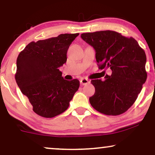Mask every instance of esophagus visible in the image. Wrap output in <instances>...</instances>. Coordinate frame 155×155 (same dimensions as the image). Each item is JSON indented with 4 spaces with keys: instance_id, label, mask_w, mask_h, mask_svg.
<instances>
[{
    "instance_id": "esophagus-1",
    "label": "esophagus",
    "mask_w": 155,
    "mask_h": 155,
    "mask_svg": "<svg viewBox=\"0 0 155 155\" xmlns=\"http://www.w3.org/2000/svg\"><path fill=\"white\" fill-rule=\"evenodd\" d=\"M90 82V80L86 79V78H82V79H80V84H81L82 85H86V84H89Z\"/></svg>"
}]
</instances>
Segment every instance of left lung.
Masks as SVG:
<instances>
[{"label": "left lung", "instance_id": "left-lung-1", "mask_svg": "<svg viewBox=\"0 0 155 155\" xmlns=\"http://www.w3.org/2000/svg\"><path fill=\"white\" fill-rule=\"evenodd\" d=\"M81 37L95 49L99 68L112 71L104 80H91L95 87L91 105L105 115L124 114L134 104L147 79L145 51L134 38L114 31L83 33Z\"/></svg>", "mask_w": 155, "mask_h": 155}]
</instances>
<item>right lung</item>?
Masks as SVG:
<instances>
[{
  "mask_svg": "<svg viewBox=\"0 0 155 155\" xmlns=\"http://www.w3.org/2000/svg\"><path fill=\"white\" fill-rule=\"evenodd\" d=\"M78 35L61 34L31 41L18 55L16 82L34 112L40 116L53 118L63 113L79 88V80H64L59 71L66 63L70 45Z\"/></svg>",
  "mask_w": 155,
  "mask_h": 155,
  "instance_id": "right-lung-1",
  "label": "right lung"
}]
</instances>
